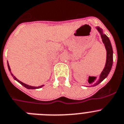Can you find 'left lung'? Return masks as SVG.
Wrapping results in <instances>:
<instances>
[{
	"mask_svg": "<svg viewBox=\"0 0 124 124\" xmlns=\"http://www.w3.org/2000/svg\"><path fill=\"white\" fill-rule=\"evenodd\" d=\"M97 29H98V31L100 32V33L101 34L102 41H103V44H105V48H106L107 61L106 64H105V66L103 71L101 72V75H100L99 80L93 85V86H96V85L99 84L100 82H101V81L104 80L105 78L107 77L108 75L109 74L110 71L113 64V49L112 47V45H111L110 41L109 39H108V38L107 36L106 35L103 34L102 30L100 29V27H97ZM96 78H97V77H90L88 83L90 84H93L95 82V80H96Z\"/></svg>",
	"mask_w": 124,
	"mask_h": 124,
	"instance_id": "8db88e82",
	"label": "left lung"
}]
</instances>
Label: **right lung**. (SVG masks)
<instances>
[{
    "instance_id": "1",
    "label": "right lung",
    "mask_w": 124,
    "mask_h": 124,
    "mask_svg": "<svg viewBox=\"0 0 124 124\" xmlns=\"http://www.w3.org/2000/svg\"><path fill=\"white\" fill-rule=\"evenodd\" d=\"M7 66H8V68H9V71H10V74H11L12 76V77H14V78L15 80H16V81H17L18 82H19V83H21V84L22 85H23V86H24V87H26V88H27V89H36V88H41V87H42V86H43V85H41V86H38V87H36V86H29V85H27L25 84V83H23V82H21V81H19V80H17V78H16V77H15L13 75H12V73L11 71H10V66H9V63H8V62H7Z\"/></svg>"
}]
</instances>
